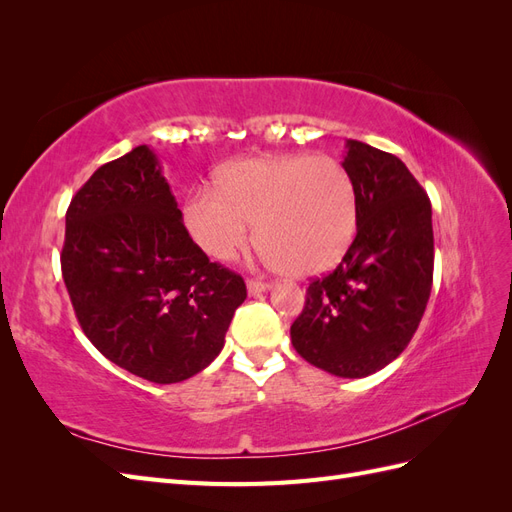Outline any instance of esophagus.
Here are the masks:
<instances>
[{"mask_svg": "<svg viewBox=\"0 0 512 512\" xmlns=\"http://www.w3.org/2000/svg\"><path fill=\"white\" fill-rule=\"evenodd\" d=\"M271 286L267 282H260V280H247V292L252 294V297H256V294L260 292H267Z\"/></svg>", "mask_w": 512, "mask_h": 512, "instance_id": "esophagus-1", "label": "esophagus"}]
</instances>
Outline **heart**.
Masks as SVG:
<instances>
[{
	"label": "heart",
	"mask_w": 512,
	"mask_h": 512,
	"mask_svg": "<svg viewBox=\"0 0 512 512\" xmlns=\"http://www.w3.org/2000/svg\"><path fill=\"white\" fill-rule=\"evenodd\" d=\"M183 220L205 254L228 260L256 237L262 254L294 277L320 275L344 258L356 232V194L346 166L327 153L247 158L200 185Z\"/></svg>",
	"instance_id": "1"
}]
</instances>
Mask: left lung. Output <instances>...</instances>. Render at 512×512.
<instances>
[{"mask_svg":"<svg viewBox=\"0 0 512 512\" xmlns=\"http://www.w3.org/2000/svg\"><path fill=\"white\" fill-rule=\"evenodd\" d=\"M356 235L342 262L312 280L292 346L339 378H365L395 361L418 329L433 282L431 203L393 153L346 141Z\"/></svg>","mask_w":512,"mask_h":512,"instance_id":"8db88e82","label":"left lung"}]
</instances>
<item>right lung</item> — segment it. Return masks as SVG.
Segmentation results:
<instances>
[{
  "mask_svg": "<svg viewBox=\"0 0 512 512\" xmlns=\"http://www.w3.org/2000/svg\"><path fill=\"white\" fill-rule=\"evenodd\" d=\"M61 275L89 342L156 384L203 371L247 297L243 277L192 241L147 145L100 166L74 194Z\"/></svg>",
  "mask_w": 512,
  "mask_h": 512,
  "instance_id": "obj_1",
  "label": "right lung"
}]
</instances>
